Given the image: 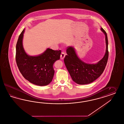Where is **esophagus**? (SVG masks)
<instances>
[{
    "instance_id": "1",
    "label": "esophagus",
    "mask_w": 124,
    "mask_h": 124,
    "mask_svg": "<svg viewBox=\"0 0 124 124\" xmlns=\"http://www.w3.org/2000/svg\"><path fill=\"white\" fill-rule=\"evenodd\" d=\"M65 56V53H64V52H62V53H61V56H60L61 59H62V60H63V59H64Z\"/></svg>"
}]
</instances>
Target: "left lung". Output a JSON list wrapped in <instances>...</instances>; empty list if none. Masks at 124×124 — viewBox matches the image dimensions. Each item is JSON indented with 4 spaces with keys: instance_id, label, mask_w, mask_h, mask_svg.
<instances>
[{
    "instance_id": "obj_1",
    "label": "left lung",
    "mask_w": 124,
    "mask_h": 124,
    "mask_svg": "<svg viewBox=\"0 0 124 124\" xmlns=\"http://www.w3.org/2000/svg\"><path fill=\"white\" fill-rule=\"evenodd\" d=\"M105 35L106 52L103 57L96 64L86 63L80 60L73 47L67 49L64 59L65 66L74 82L79 85L88 84L99 78L103 72L108 57V39L105 31L101 28Z\"/></svg>"
}]
</instances>
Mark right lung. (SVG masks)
Listing matches in <instances>:
<instances>
[{"label":"right lung","mask_w":124,"mask_h":124,"mask_svg":"<svg viewBox=\"0 0 124 124\" xmlns=\"http://www.w3.org/2000/svg\"><path fill=\"white\" fill-rule=\"evenodd\" d=\"M24 31L25 29L19 35L16 46V60L19 70L30 82L39 86L47 85L52 80L55 73L53 66L60 59L61 51L47 48L39 55H28L23 45Z\"/></svg>","instance_id":"obj_1"}]
</instances>
